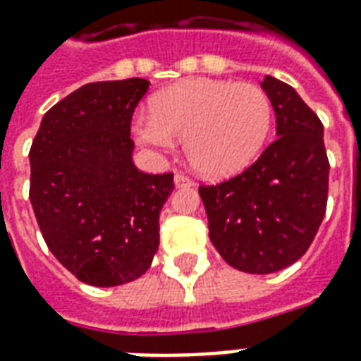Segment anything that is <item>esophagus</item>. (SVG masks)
Segmentation results:
<instances>
[{
  "label": "esophagus",
  "mask_w": 361,
  "mask_h": 361,
  "mask_svg": "<svg viewBox=\"0 0 361 361\" xmlns=\"http://www.w3.org/2000/svg\"><path fill=\"white\" fill-rule=\"evenodd\" d=\"M173 183H176V188H191L193 180L189 176H185V173H176L173 176Z\"/></svg>",
  "instance_id": "esophagus-1"
}]
</instances>
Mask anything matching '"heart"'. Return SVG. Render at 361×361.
<instances>
[{
	"mask_svg": "<svg viewBox=\"0 0 361 361\" xmlns=\"http://www.w3.org/2000/svg\"><path fill=\"white\" fill-rule=\"evenodd\" d=\"M153 116L140 118V143L170 149L185 141L189 164L204 178L241 172L260 154L271 128V101L262 87L228 80H183L157 93Z\"/></svg>",
	"mask_w": 361,
	"mask_h": 361,
	"instance_id": "b5f03b06",
	"label": "heart"
}]
</instances>
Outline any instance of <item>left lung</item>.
I'll use <instances>...</instances> for the list:
<instances>
[{
    "instance_id": "1",
    "label": "left lung",
    "mask_w": 361,
    "mask_h": 361,
    "mask_svg": "<svg viewBox=\"0 0 361 361\" xmlns=\"http://www.w3.org/2000/svg\"><path fill=\"white\" fill-rule=\"evenodd\" d=\"M262 90L276 113V141L245 172L199 188L210 241L247 274L296 262L322 226L329 191L322 120L281 80L266 76Z\"/></svg>"
}]
</instances>
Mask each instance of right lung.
Wrapping results in <instances>:
<instances>
[{
    "instance_id": "obj_1",
    "label": "right lung",
    "mask_w": 361,
    "mask_h": 361,
    "mask_svg": "<svg viewBox=\"0 0 361 361\" xmlns=\"http://www.w3.org/2000/svg\"><path fill=\"white\" fill-rule=\"evenodd\" d=\"M143 78L93 82L53 105L30 147V202L47 247L72 276L116 287L145 274L173 173L132 160Z\"/></svg>"
}]
</instances>
